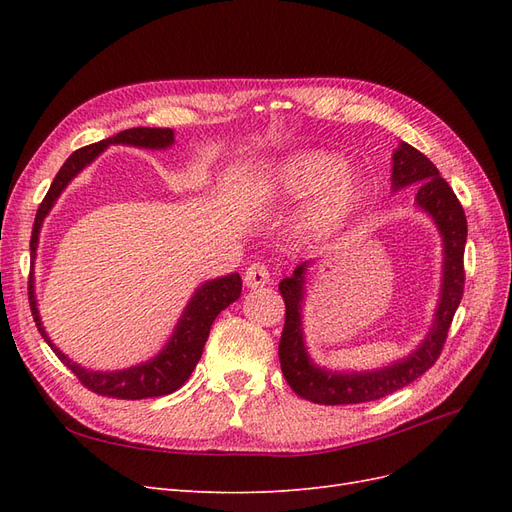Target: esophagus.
Instances as JSON below:
<instances>
[{
    "instance_id": "34e87169",
    "label": "esophagus",
    "mask_w": 512,
    "mask_h": 512,
    "mask_svg": "<svg viewBox=\"0 0 512 512\" xmlns=\"http://www.w3.org/2000/svg\"><path fill=\"white\" fill-rule=\"evenodd\" d=\"M243 282L247 288H260V286H267L269 284V267L262 265V262H254L245 269L243 275Z\"/></svg>"
}]
</instances>
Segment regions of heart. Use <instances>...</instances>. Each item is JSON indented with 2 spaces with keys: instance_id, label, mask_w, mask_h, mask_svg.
<instances>
[{
  "instance_id": "1",
  "label": "heart",
  "mask_w": 512,
  "mask_h": 512,
  "mask_svg": "<svg viewBox=\"0 0 512 512\" xmlns=\"http://www.w3.org/2000/svg\"><path fill=\"white\" fill-rule=\"evenodd\" d=\"M262 200L312 196L299 218L307 239H327L348 226L365 203V181L333 151L305 149L273 162L260 179Z\"/></svg>"
}]
</instances>
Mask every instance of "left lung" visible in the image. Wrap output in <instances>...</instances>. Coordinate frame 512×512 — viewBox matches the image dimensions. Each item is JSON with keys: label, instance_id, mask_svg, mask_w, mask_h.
<instances>
[{"label": "left lung", "instance_id": "left-lung-1", "mask_svg": "<svg viewBox=\"0 0 512 512\" xmlns=\"http://www.w3.org/2000/svg\"><path fill=\"white\" fill-rule=\"evenodd\" d=\"M393 192L416 188V205L421 207L433 224L438 226L444 245L442 288L440 301L423 344L406 359L374 371H331L318 367L305 350L301 305L305 292L307 262L294 269L290 277L280 282V292L286 303V322L280 339L282 374L290 389L303 399L322 406H344L374 401L404 389L438 361L442 346L451 329L453 316L463 297L466 271H463V250L468 239V222L457 200L433 162L408 143H401L393 153Z\"/></svg>", "mask_w": 512, "mask_h": 512}]
</instances>
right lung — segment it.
Returning <instances> with one entry per match:
<instances>
[{
	"label": "right lung",
	"mask_w": 512,
	"mask_h": 512,
	"mask_svg": "<svg viewBox=\"0 0 512 512\" xmlns=\"http://www.w3.org/2000/svg\"><path fill=\"white\" fill-rule=\"evenodd\" d=\"M175 143V132L170 128H130L123 130L106 141L94 143L76 149L72 156L59 168L55 175L49 192L38 207L34 228H32V241H29V250L36 256L38 235L46 215L53 209L59 194L66 190V185L81 173V170L94 162L108 145H132V147H145V149H166ZM241 297V275L230 273L224 277H215V280L205 282L200 286L190 303L185 305L183 314L177 322V327L170 335L168 344L162 352L153 359L134 365L121 371H91L81 365L72 363L68 356L61 352L55 344H51L49 335H46L40 314L36 307V294H34V275H29V305H32V316L44 342L51 346V350L59 356L72 374L81 380L85 389L96 395L104 397H117V399H147V397H162L168 393H175L179 386L185 384L192 376L196 363L203 354L205 342L211 331L213 320L218 318L222 309L230 303H235Z\"/></svg>",
	"instance_id": "obj_1"
}]
</instances>
